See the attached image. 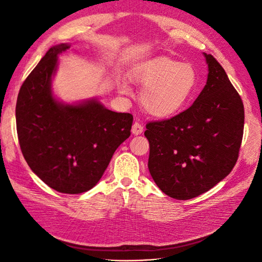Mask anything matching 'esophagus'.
<instances>
[{"instance_id":"1","label":"esophagus","mask_w":262,"mask_h":262,"mask_svg":"<svg viewBox=\"0 0 262 262\" xmlns=\"http://www.w3.org/2000/svg\"><path fill=\"white\" fill-rule=\"evenodd\" d=\"M143 129H144V127H143V125H141L140 122H137V121H135L134 124H133V127H132V133L134 135H140V134H142L143 133Z\"/></svg>"}]
</instances>
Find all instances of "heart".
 Returning <instances> with one entry per match:
<instances>
[{
    "mask_svg": "<svg viewBox=\"0 0 262 262\" xmlns=\"http://www.w3.org/2000/svg\"><path fill=\"white\" fill-rule=\"evenodd\" d=\"M135 79L144 89L141 94L143 108L157 118H168L179 113L198 83L197 71L191 64L166 56L143 64ZM120 91L129 93V86L122 83Z\"/></svg>",
    "mask_w": 262,
    "mask_h": 262,
    "instance_id": "obj_1",
    "label": "heart"
}]
</instances>
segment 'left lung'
<instances>
[{
	"mask_svg": "<svg viewBox=\"0 0 262 262\" xmlns=\"http://www.w3.org/2000/svg\"><path fill=\"white\" fill-rule=\"evenodd\" d=\"M207 82L181 114L148 122V170L169 197L187 200L216 186L234 168L241 146L244 108L221 64L204 53Z\"/></svg>",
	"mask_w": 262,
	"mask_h": 262,
	"instance_id": "8db88e82",
	"label": "left lung"
}]
</instances>
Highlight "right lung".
<instances>
[{"label":"right lung","mask_w":262,"mask_h":262,"mask_svg":"<svg viewBox=\"0 0 262 262\" xmlns=\"http://www.w3.org/2000/svg\"><path fill=\"white\" fill-rule=\"evenodd\" d=\"M48 49L22 84L15 107L22 154L33 173L54 190L82 193L97 185L115 151L130 135L133 116L107 109L96 98L68 103L54 94L58 56Z\"/></svg>","instance_id":"obj_1"}]
</instances>
